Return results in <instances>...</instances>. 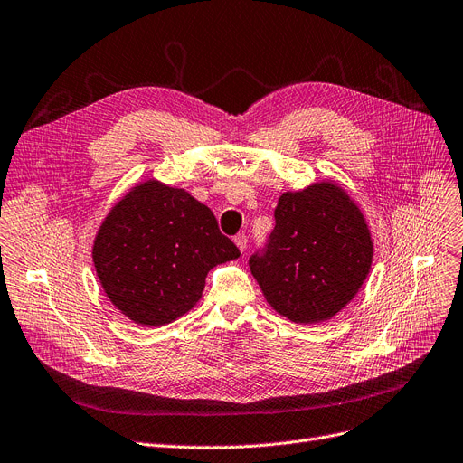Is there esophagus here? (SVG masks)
Wrapping results in <instances>:
<instances>
[{
	"label": "esophagus",
	"instance_id": "obj_1",
	"mask_svg": "<svg viewBox=\"0 0 463 463\" xmlns=\"http://www.w3.org/2000/svg\"><path fill=\"white\" fill-rule=\"evenodd\" d=\"M234 244L238 246L240 251H246V248H248V236H246L244 232L236 234V236H234Z\"/></svg>",
	"mask_w": 463,
	"mask_h": 463
}]
</instances>
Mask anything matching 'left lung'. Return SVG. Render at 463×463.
I'll use <instances>...</instances> for the list:
<instances>
[{
  "instance_id": "1",
  "label": "left lung",
  "mask_w": 463,
  "mask_h": 463,
  "mask_svg": "<svg viewBox=\"0 0 463 463\" xmlns=\"http://www.w3.org/2000/svg\"><path fill=\"white\" fill-rule=\"evenodd\" d=\"M263 253L250 259L267 303L295 324L335 317L364 286L373 265L367 219L346 189L321 179L286 191Z\"/></svg>"
}]
</instances>
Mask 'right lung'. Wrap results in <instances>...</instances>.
Segmentation results:
<instances>
[{
    "label": "right lung",
    "instance_id": "obj_1",
    "mask_svg": "<svg viewBox=\"0 0 463 463\" xmlns=\"http://www.w3.org/2000/svg\"><path fill=\"white\" fill-rule=\"evenodd\" d=\"M238 257L208 206L155 177L117 200L92 244L96 276L111 305L144 327L187 314L203 297L208 272Z\"/></svg>",
    "mask_w": 463,
    "mask_h": 463
}]
</instances>
